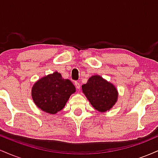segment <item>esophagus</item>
Wrapping results in <instances>:
<instances>
[{"label": "esophagus", "mask_w": 158, "mask_h": 158, "mask_svg": "<svg viewBox=\"0 0 158 158\" xmlns=\"http://www.w3.org/2000/svg\"><path fill=\"white\" fill-rule=\"evenodd\" d=\"M74 85H75V86H76V88H77V89L79 90V88H80V84H79V81H75V82H74Z\"/></svg>", "instance_id": "1"}]
</instances>
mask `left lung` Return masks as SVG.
Returning a JSON list of instances; mask_svg holds the SVG:
<instances>
[{
	"label": "left lung",
	"mask_w": 158,
	"mask_h": 158,
	"mask_svg": "<svg viewBox=\"0 0 158 158\" xmlns=\"http://www.w3.org/2000/svg\"><path fill=\"white\" fill-rule=\"evenodd\" d=\"M82 93L92 106L99 112H106L113 108L118 99L116 87L99 75H94L81 86Z\"/></svg>",
	"instance_id": "left-lung-1"
}]
</instances>
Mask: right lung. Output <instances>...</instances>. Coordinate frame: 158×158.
I'll use <instances>...</instances> for the list:
<instances>
[{"mask_svg":"<svg viewBox=\"0 0 158 158\" xmlns=\"http://www.w3.org/2000/svg\"><path fill=\"white\" fill-rule=\"evenodd\" d=\"M76 88L69 79L57 71L41 78L32 88V98L38 108L48 114H55L64 108Z\"/></svg>","mask_w":158,"mask_h":158,"instance_id":"obj_1","label":"right lung"}]
</instances>
